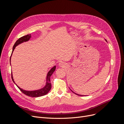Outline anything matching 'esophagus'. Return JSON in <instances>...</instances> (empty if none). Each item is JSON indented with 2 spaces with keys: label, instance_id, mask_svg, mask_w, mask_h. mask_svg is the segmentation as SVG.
I'll return each mask as SVG.
<instances>
[{
  "label": "esophagus",
  "instance_id": "1",
  "mask_svg": "<svg viewBox=\"0 0 124 124\" xmlns=\"http://www.w3.org/2000/svg\"><path fill=\"white\" fill-rule=\"evenodd\" d=\"M64 65H65V64H64V63H63V62H60L59 64V66L62 67H64Z\"/></svg>",
  "mask_w": 124,
  "mask_h": 124
}]
</instances>
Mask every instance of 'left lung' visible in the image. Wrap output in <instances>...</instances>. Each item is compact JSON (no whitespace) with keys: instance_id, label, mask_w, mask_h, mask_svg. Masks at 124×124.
<instances>
[{"instance_id":"obj_1","label":"left lung","mask_w":124,"mask_h":124,"mask_svg":"<svg viewBox=\"0 0 124 124\" xmlns=\"http://www.w3.org/2000/svg\"><path fill=\"white\" fill-rule=\"evenodd\" d=\"M106 41H107V40H106ZM70 90H71V89H70ZM71 91H72V92H73V93H75V94H77V95H81V96H84V95H80V94H77V93H74V92H73V91H72V90H71Z\"/></svg>"}]
</instances>
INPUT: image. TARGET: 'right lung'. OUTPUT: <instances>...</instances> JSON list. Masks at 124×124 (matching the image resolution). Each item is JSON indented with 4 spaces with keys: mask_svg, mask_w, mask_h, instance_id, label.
Wrapping results in <instances>:
<instances>
[{
    "mask_svg": "<svg viewBox=\"0 0 124 124\" xmlns=\"http://www.w3.org/2000/svg\"><path fill=\"white\" fill-rule=\"evenodd\" d=\"M31 37V35H27L26 36H24L21 38H20L19 39H18V40L16 41V42L15 43V45H14V47H13L12 48V53L10 58V60H11V57L12 54V52L13 51H14L15 48L16 46H17V45H18L19 44H20L23 42H27L28 41L30 38ZM56 69V66H54L53 68H52L51 69V70L49 71L47 75V78H46V85L45 86L42 88H41L40 89H38V90H32V91H28V90H23L22 88H21L19 86H18V85H17L16 83L15 82L14 79H13V77H12V74H11V78L12 80L16 84V85L17 86V87L20 89V90L21 92L24 93V94L27 95L28 96H31V97H40V96H42L43 95H45L46 94H47L49 91L50 90L51 88V83L50 82V77L52 75V74H53V73L54 72L55 70Z\"/></svg>",
    "mask_w": 124,
    "mask_h": 124,
    "instance_id": "right-lung-1",
    "label": "right lung"
}]
</instances>
